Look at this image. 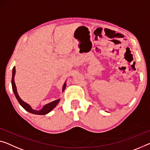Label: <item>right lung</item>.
<instances>
[{
	"mask_svg": "<svg viewBox=\"0 0 150 150\" xmlns=\"http://www.w3.org/2000/svg\"><path fill=\"white\" fill-rule=\"evenodd\" d=\"M15 68L13 67V74H12V80H11V84H12V88H13V93L15 94V95L16 96V98H17L18 102L19 103V104L22 106V107L25 110H26L27 111H28L29 112H31V113H33V114H35V115H45L48 113V112H50L51 110L54 109V107H56V106L57 105V103H59V99H57L56 100H54L53 101V102L50 103H48V104L45 105V106H43L42 109L40 110H35L34 109H32L31 107H30V106L27 104L26 103H25L24 101H23L21 98L19 97V94L17 93V88H16V86H15V81H14V77H15ZM66 83H64V86H63V88H62V91H64L66 88Z\"/></svg>",
	"mask_w": 150,
	"mask_h": 150,
	"instance_id": "1",
	"label": "right lung"
}]
</instances>
